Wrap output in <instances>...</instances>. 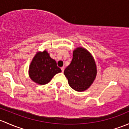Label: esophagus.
I'll list each match as a JSON object with an SVG mask.
<instances>
[{"instance_id":"obj_1","label":"esophagus","mask_w":129,"mask_h":129,"mask_svg":"<svg viewBox=\"0 0 129 129\" xmlns=\"http://www.w3.org/2000/svg\"><path fill=\"white\" fill-rule=\"evenodd\" d=\"M64 69H65V67H61V70H62V72H63V71H64Z\"/></svg>"}]
</instances>
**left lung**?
Instances as JSON below:
<instances>
[{
    "mask_svg": "<svg viewBox=\"0 0 129 129\" xmlns=\"http://www.w3.org/2000/svg\"><path fill=\"white\" fill-rule=\"evenodd\" d=\"M63 73L72 88L83 91L91 85L96 77L95 61L87 50L77 47L73 52L71 63Z\"/></svg>",
    "mask_w": 129,
    "mask_h": 129,
    "instance_id": "left-lung-1",
    "label": "left lung"
}]
</instances>
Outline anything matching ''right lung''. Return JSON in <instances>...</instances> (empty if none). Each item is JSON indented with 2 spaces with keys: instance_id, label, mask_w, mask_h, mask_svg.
<instances>
[{
  "instance_id": "add662e5",
  "label": "right lung",
  "mask_w": 129,
  "mask_h": 129,
  "mask_svg": "<svg viewBox=\"0 0 129 129\" xmlns=\"http://www.w3.org/2000/svg\"><path fill=\"white\" fill-rule=\"evenodd\" d=\"M61 72L55 60L50 57L46 51L37 52L29 67V77L39 85L47 84L54 75Z\"/></svg>"
}]
</instances>
